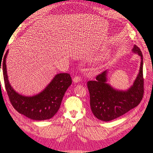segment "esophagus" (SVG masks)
<instances>
[{
  "mask_svg": "<svg viewBox=\"0 0 153 153\" xmlns=\"http://www.w3.org/2000/svg\"><path fill=\"white\" fill-rule=\"evenodd\" d=\"M81 80H82V78L80 76H75V77H74V78H73V82H75V83H78V82H80Z\"/></svg>",
  "mask_w": 153,
  "mask_h": 153,
  "instance_id": "34e87169",
  "label": "esophagus"
}]
</instances>
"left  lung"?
Returning <instances> with one entry per match:
<instances>
[{
    "label": "left lung",
    "instance_id": "1",
    "mask_svg": "<svg viewBox=\"0 0 153 153\" xmlns=\"http://www.w3.org/2000/svg\"><path fill=\"white\" fill-rule=\"evenodd\" d=\"M133 52L141 57L140 67L133 85L126 91L115 90L106 84V71L99 74L96 80L87 82L91 110L101 121H110L121 116L139 105L143 98V55L137 45H134Z\"/></svg>",
    "mask_w": 153,
    "mask_h": 153
}]
</instances>
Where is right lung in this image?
Here are the masks:
<instances>
[{
  "label": "right lung",
  "instance_id": "right-lung-1",
  "mask_svg": "<svg viewBox=\"0 0 153 153\" xmlns=\"http://www.w3.org/2000/svg\"><path fill=\"white\" fill-rule=\"evenodd\" d=\"M7 53L8 50L4 57L2 71L9 100L14 108L27 117L36 121H43L53 117L60 108L66 90L72 83L70 75L57 74L39 94L32 97L22 96L13 90L8 81L6 64Z\"/></svg>",
  "mask_w": 153,
  "mask_h": 153
}]
</instances>
